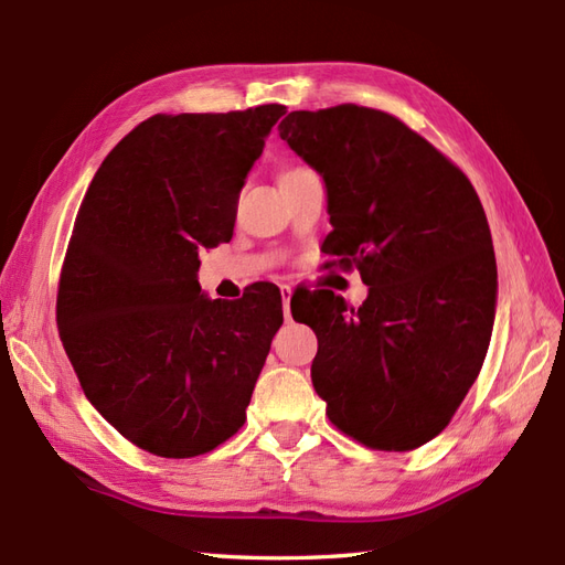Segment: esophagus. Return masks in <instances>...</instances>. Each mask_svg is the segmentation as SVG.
Listing matches in <instances>:
<instances>
[{
  "label": "esophagus",
  "mask_w": 565,
  "mask_h": 565,
  "mask_svg": "<svg viewBox=\"0 0 565 565\" xmlns=\"http://www.w3.org/2000/svg\"><path fill=\"white\" fill-rule=\"evenodd\" d=\"M281 306H284V316L286 320L291 318V286H281Z\"/></svg>",
  "instance_id": "34e87169"
}]
</instances>
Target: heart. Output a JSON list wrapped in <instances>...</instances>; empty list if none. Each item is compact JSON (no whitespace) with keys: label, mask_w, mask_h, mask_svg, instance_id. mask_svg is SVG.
<instances>
[{"label":"heart","mask_w":565,"mask_h":565,"mask_svg":"<svg viewBox=\"0 0 565 565\" xmlns=\"http://www.w3.org/2000/svg\"><path fill=\"white\" fill-rule=\"evenodd\" d=\"M301 171H306L303 166H284L281 173H279V181H281V179H289V175H294V173H301Z\"/></svg>","instance_id":"1"}]
</instances>
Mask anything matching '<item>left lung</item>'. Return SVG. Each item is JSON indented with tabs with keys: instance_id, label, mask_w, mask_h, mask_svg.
<instances>
[{
	"instance_id": "1",
	"label": "left lung",
	"mask_w": 565,
	"mask_h": 565,
	"mask_svg": "<svg viewBox=\"0 0 565 565\" xmlns=\"http://www.w3.org/2000/svg\"><path fill=\"white\" fill-rule=\"evenodd\" d=\"M279 137L326 181L328 264L370 286L360 308L328 289L298 308L318 338L311 380L330 424L372 450L424 446L490 348L497 264L480 198L446 153L382 109H298Z\"/></svg>"
}]
</instances>
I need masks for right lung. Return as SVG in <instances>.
I'll use <instances>...</instances> for the list:
<instances>
[{
  "instance_id": "right-lung-1",
  "label": "right lung",
  "mask_w": 565,
  "mask_h": 565,
  "mask_svg": "<svg viewBox=\"0 0 565 565\" xmlns=\"http://www.w3.org/2000/svg\"><path fill=\"white\" fill-rule=\"evenodd\" d=\"M284 105L153 115L107 153L77 210L55 323L83 392L129 444L195 458L247 422L281 294L210 301L198 254L230 242L239 188Z\"/></svg>"
}]
</instances>
